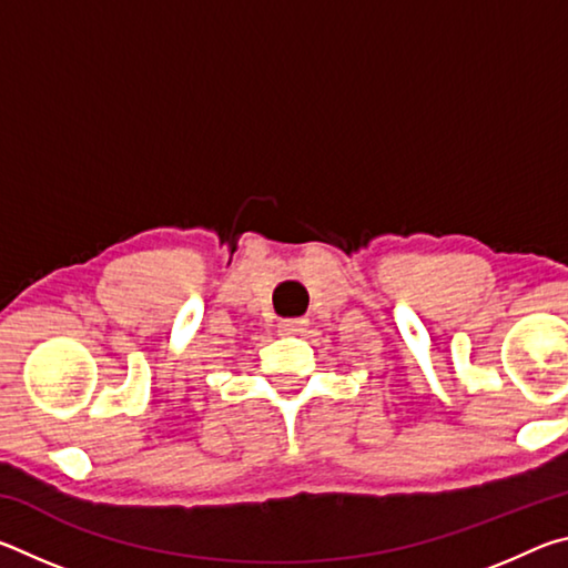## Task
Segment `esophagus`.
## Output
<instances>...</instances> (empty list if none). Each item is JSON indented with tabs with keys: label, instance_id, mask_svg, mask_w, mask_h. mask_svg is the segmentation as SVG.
Wrapping results in <instances>:
<instances>
[{
	"label": "esophagus",
	"instance_id": "esophagus-1",
	"mask_svg": "<svg viewBox=\"0 0 568 568\" xmlns=\"http://www.w3.org/2000/svg\"><path fill=\"white\" fill-rule=\"evenodd\" d=\"M281 333L285 335H295V333H303L307 328V318H287V321H281Z\"/></svg>",
	"mask_w": 568,
	"mask_h": 568
}]
</instances>
